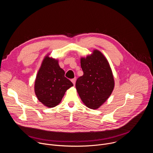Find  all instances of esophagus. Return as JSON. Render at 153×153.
<instances>
[{
	"instance_id": "1",
	"label": "esophagus",
	"mask_w": 153,
	"mask_h": 153,
	"mask_svg": "<svg viewBox=\"0 0 153 153\" xmlns=\"http://www.w3.org/2000/svg\"><path fill=\"white\" fill-rule=\"evenodd\" d=\"M76 78H74V79H73L72 80H71V82H73V83L74 84V85H75V84H76Z\"/></svg>"
}]
</instances>
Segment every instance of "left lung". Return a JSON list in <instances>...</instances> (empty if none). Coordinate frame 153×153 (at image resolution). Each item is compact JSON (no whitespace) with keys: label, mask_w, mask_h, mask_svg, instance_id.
Instances as JSON below:
<instances>
[{"label":"left lung","mask_w":153,"mask_h":153,"mask_svg":"<svg viewBox=\"0 0 153 153\" xmlns=\"http://www.w3.org/2000/svg\"><path fill=\"white\" fill-rule=\"evenodd\" d=\"M83 75L76 82L77 93L87 107L97 109L110 96L114 81L111 68L104 56L98 50L86 58H81Z\"/></svg>","instance_id":"left-lung-1"}]
</instances>
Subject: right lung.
I'll use <instances>...</instances> for the list:
<instances>
[{"instance_id": "obj_1", "label": "right lung", "mask_w": 153, "mask_h": 153, "mask_svg": "<svg viewBox=\"0 0 153 153\" xmlns=\"http://www.w3.org/2000/svg\"><path fill=\"white\" fill-rule=\"evenodd\" d=\"M73 86V83L65 77V71L59 67L58 61L46 56L35 81L34 90L38 100L46 106L54 107Z\"/></svg>"}]
</instances>
